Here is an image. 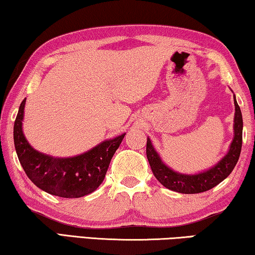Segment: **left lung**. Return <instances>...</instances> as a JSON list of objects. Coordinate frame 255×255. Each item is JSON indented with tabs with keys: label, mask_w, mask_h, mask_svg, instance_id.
<instances>
[{
	"label": "left lung",
	"mask_w": 255,
	"mask_h": 255,
	"mask_svg": "<svg viewBox=\"0 0 255 255\" xmlns=\"http://www.w3.org/2000/svg\"><path fill=\"white\" fill-rule=\"evenodd\" d=\"M235 110V136L231 142L230 149L215 167L205 172L197 173V175H183V173L171 170L161 161L149 138H147L146 154L155 178L167 189L185 194H194L208 191L226 179L237 164L243 143V117L241 108H239L236 99Z\"/></svg>",
	"instance_id": "obj_1"
}]
</instances>
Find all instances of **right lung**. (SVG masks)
<instances>
[{
	"instance_id": "1",
	"label": "right lung",
	"mask_w": 255,
	"mask_h": 255,
	"mask_svg": "<svg viewBox=\"0 0 255 255\" xmlns=\"http://www.w3.org/2000/svg\"><path fill=\"white\" fill-rule=\"evenodd\" d=\"M20 103L13 125L17 156L27 177L39 189L62 198H80L94 192L105 179L109 163L124 134L106 140L82 155L69 158L48 156L33 149L21 130L24 107Z\"/></svg>"
}]
</instances>
